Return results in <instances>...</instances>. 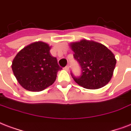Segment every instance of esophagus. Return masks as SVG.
I'll list each match as a JSON object with an SVG mask.
<instances>
[{
  "label": "esophagus",
  "mask_w": 131,
  "mask_h": 131,
  "mask_svg": "<svg viewBox=\"0 0 131 131\" xmlns=\"http://www.w3.org/2000/svg\"><path fill=\"white\" fill-rule=\"evenodd\" d=\"M64 69L66 70V71H68L69 69H70V67H69V66H66L64 68Z\"/></svg>",
  "instance_id": "esophagus-1"
}]
</instances>
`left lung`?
<instances>
[{"mask_svg":"<svg viewBox=\"0 0 131 131\" xmlns=\"http://www.w3.org/2000/svg\"><path fill=\"white\" fill-rule=\"evenodd\" d=\"M74 57L81 68V75H71L77 84L89 90L106 85L113 76L116 59L113 52L102 43L83 39L70 43Z\"/></svg>","mask_w":131,"mask_h":131,"instance_id":"1","label":"left lung"}]
</instances>
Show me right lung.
<instances>
[{
	"mask_svg": "<svg viewBox=\"0 0 131 131\" xmlns=\"http://www.w3.org/2000/svg\"><path fill=\"white\" fill-rule=\"evenodd\" d=\"M46 43L37 41L21 50L12 62L14 76L25 90L42 91L53 83L57 74L61 70L56 57L50 52Z\"/></svg>",
	"mask_w": 131,
	"mask_h": 131,
	"instance_id": "add662e5",
	"label": "right lung"
}]
</instances>
